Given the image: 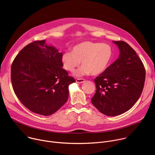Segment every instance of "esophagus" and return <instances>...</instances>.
Instances as JSON below:
<instances>
[{
  "label": "esophagus",
  "instance_id": "1",
  "mask_svg": "<svg viewBox=\"0 0 155 155\" xmlns=\"http://www.w3.org/2000/svg\"><path fill=\"white\" fill-rule=\"evenodd\" d=\"M76 82L78 83H82L83 82H84V80L83 78H78L76 80Z\"/></svg>",
  "mask_w": 155,
  "mask_h": 155
}]
</instances>
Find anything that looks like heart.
<instances>
[{
    "mask_svg": "<svg viewBox=\"0 0 155 155\" xmlns=\"http://www.w3.org/2000/svg\"><path fill=\"white\" fill-rule=\"evenodd\" d=\"M112 49L107 44L83 41L77 44L72 51L64 53L61 61L64 68L74 72L80 64L81 67L75 73L77 77L89 74L97 75L104 72L112 58Z\"/></svg>",
    "mask_w": 155,
    "mask_h": 155,
    "instance_id": "obj_1",
    "label": "heart"
}]
</instances>
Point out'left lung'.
Listing matches in <instances>:
<instances>
[{
  "instance_id": "1",
  "label": "left lung",
  "mask_w": 155,
  "mask_h": 155,
  "mask_svg": "<svg viewBox=\"0 0 155 155\" xmlns=\"http://www.w3.org/2000/svg\"><path fill=\"white\" fill-rule=\"evenodd\" d=\"M120 50L118 58L94 79L96 91L94 106L107 116H117L131 108L140 97L145 80V69L127 43L113 41Z\"/></svg>"
}]
</instances>
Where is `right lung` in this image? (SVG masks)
Instances as JSON below:
<instances>
[{
	"mask_svg": "<svg viewBox=\"0 0 155 155\" xmlns=\"http://www.w3.org/2000/svg\"><path fill=\"white\" fill-rule=\"evenodd\" d=\"M62 55L44 40L28 44L15 58L11 68L13 90L32 112L49 116L67 102L69 86L75 80L62 68Z\"/></svg>",
	"mask_w": 155,
	"mask_h": 155,
	"instance_id": "add662e5",
	"label": "right lung"
}]
</instances>
